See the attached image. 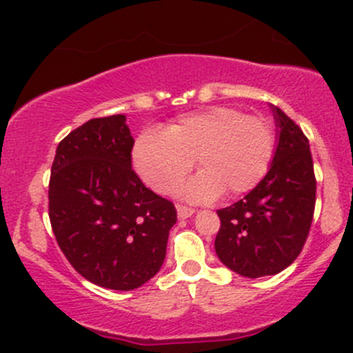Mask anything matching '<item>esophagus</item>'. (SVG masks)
I'll return each mask as SVG.
<instances>
[{
    "mask_svg": "<svg viewBox=\"0 0 353 353\" xmlns=\"http://www.w3.org/2000/svg\"><path fill=\"white\" fill-rule=\"evenodd\" d=\"M194 214V209L192 208H188V205H182L179 204L177 205V216L179 219H188Z\"/></svg>",
    "mask_w": 353,
    "mask_h": 353,
    "instance_id": "esophagus-1",
    "label": "esophagus"
}]
</instances>
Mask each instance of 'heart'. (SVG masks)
I'll return each mask as SVG.
<instances>
[{
  "instance_id": "obj_1",
  "label": "heart",
  "mask_w": 353,
  "mask_h": 353,
  "mask_svg": "<svg viewBox=\"0 0 353 353\" xmlns=\"http://www.w3.org/2000/svg\"><path fill=\"white\" fill-rule=\"evenodd\" d=\"M275 145L265 117L216 106L184 114L163 131L137 137L132 159L145 184L161 194H174L197 161L201 174L189 182L192 201H209L224 190L239 196L265 176Z\"/></svg>"
}]
</instances>
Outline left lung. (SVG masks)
Returning <instances> with one entry per match:
<instances>
[{
	"mask_svg": "<svg viewBox=\"0 0 353 353\" xmlns=\"http://www.w3.org/2000/svg\"><path fill=\"white\" fill-rule=\"evenodd\" d=\"M279 144L269 172L244 199L219 209L216 252L244 277L279 274L309 237L317 181L309 139L282 109L272 106Z\"/></svg>",
	"mask_w": 353,
	"mask_h": 353,
	"instance_id": "left-lung-1",
	"label": "left lung"
}]
</instances>
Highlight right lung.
I'll return each mask as SVG.
<instances>
[{
    "label": "right lung",
    "instance_id": "1",
    "mask_svg": "<svg viewBox=\"0 0 353 353\" xmlns=\"http://www.w3.org/2000/svg\"><path fill=\"white\" fill-rule=\"evenodd\" d=\"M132 144L125 116L88 121L58 144L48 190L59 249L76 272L112 290L137 289L159 272L177 221L172 202L131 168Z\"/></svg>",
    "mask_w": 353,
    "mask_h": 353
}]
</instances>
